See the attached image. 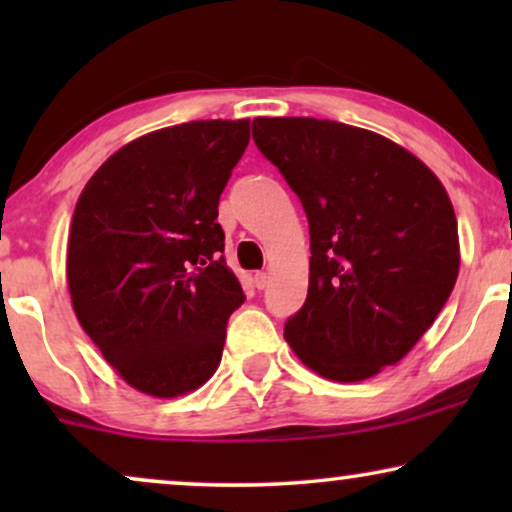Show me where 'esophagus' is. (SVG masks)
Returning <instances> with one entry per match:
<instances>
[{
  "label": "esophagus",
  "instance_id": "esophagus-1",
  "mask_svg": "<svg viewBox=\"0 0 512 512\" xmlns=\"http://www.w3.org/2000/svg\"><path fill=\"white\" fill-rule=\"evenodd\" d=\"M254 286L256 289H265V286H268V275H265V272H256L254 275Z\"/></svg>",
  "mask_w": 512,
  "mask_h": 512
}]
</instances>
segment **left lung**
<instances>
[{"label":"left lung","mask_w":512,"mask_h":512,"mask_svg":"<svg viewBox=\"0 0 512 512\" xmlns=\"http://www.w3.org/2000/svg\"><path fill=\"white\" fill-rule=\"evenodd\" d=\"M258 151L310 223V286L284 338L314 373L359 382L401 361L459 275L457 216L436 174L377 132L254 118Z\"/></svg>","instance_id":"1"}]
</instances>
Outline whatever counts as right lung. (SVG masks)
Here are the masks:
<instances>
[{
  "label": "right lung",
  "instance_id": "obj_1",
  "mask_svg": "<svg viewBox=\"0 0 512 512\" xmlns=\"http://www.w3.org/2000/svg\"><path fill=\"white\" fill-rule=\"evenodd\" d=\"M249 118L191 121L118 149L83 188L67 247L76 317L130 387L174 398L219 368L244 303L216 221Z\"/></svg>",
  "mask_w": 512,
  "mask_h": 512
}]
</instances>
